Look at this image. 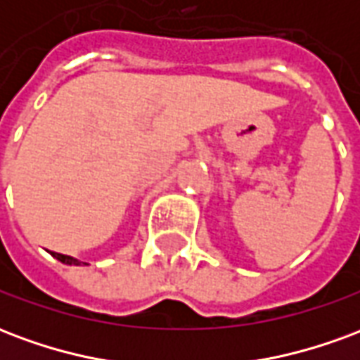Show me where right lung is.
<instances>
[{
  "label": "right lung",
  "instance_id": "1",
  "mask_svg": "<svg viewBox=\"0 0 360 360\" xmlns=\"http://www.w3.org/2000/svg\"><path fill=\"white\" fill-rule=\"evenodd\" d=\"M51 257L58 258L59 262H63V264L81 266V260H77V258H73V257H67V255H59V252H51Z\"/></svg>",
  "mask_w": 360,
  "mask_h": 360
}]
</instances>
